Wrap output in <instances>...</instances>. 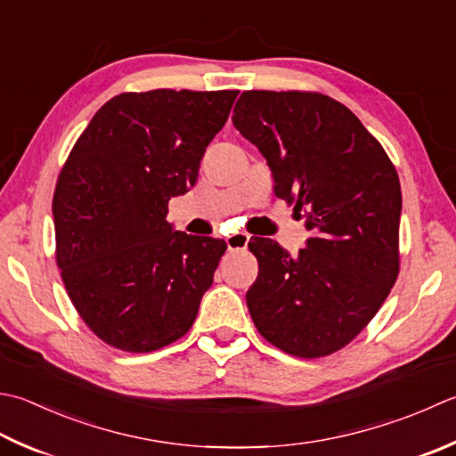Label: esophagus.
I'll return each instance as SVG.
<instances>
[{
    "label": "esophagus",
    "mask_w": 456,
    "mask_h": 456,
    "mask_svg": "<svg viewBox=\"0 0 456 456\" xmlns=\"http://www.w3.org/2000/svg\"><path fill=\"white\" fill-rule=\"evenodd\" d=\"M248 237L247 233H235V235H227L225 243L229 251H239V248H245L248 245Z\"/></svg>",
    "instance_id": "esophagus-1"
}]
</instances>
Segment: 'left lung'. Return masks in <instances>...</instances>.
<instances>
[{"mask_svg":"<svg viewBox=\"0 0 456 456\" xmlns=\"http://www.w3.org/2000/svg\"><path fill=\"white\" fill-rule=\"evenodd\" d=\"M233 126L265 156L276 198L310 231L294 256L273 239L248 243L258 261L248 312L279 350L324 358L370 324L397 281V172L358 116L320 93L247 91Z\"/></svg>","mask_w":456,"mask_h":456,"instance_id":"obj_1","label":"left lung"}]
</instances>
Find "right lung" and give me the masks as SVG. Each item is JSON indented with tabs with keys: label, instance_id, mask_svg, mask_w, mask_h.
<instances>
[{
	"label": "right lung",
	"instance_id": "1",
	"mask_svg": "<svg viewBox=\"0 0 456 456\" xmlns=\"http://www.w3.org/2000/svg\"><path fill=\"white\" fill-rule=\"evenodd\" d=\"M239 91L122 93L70 150L53 198L70 302L112 347L146 354L191 328L227 243L185 235L167 201L198 182Z\"/></svg>",
	"mask_w": 456,
	"mask_h": 456
}]
</instances>
